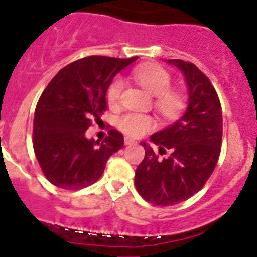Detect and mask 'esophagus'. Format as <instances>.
Returning a JSON list of instances; mask_svg holds the SVG:
<instances>
[{
	"label": "esophagus",
	"instance_id": "esophagus-1",
	"mask_svg": "<svg viewBox=\"0 0 257 257\" xmlns=\"http://www.w3.org/2000/svg\"><path fill=\"white\" fill-rule=\"evenodd\" d=\"M136 141L134 140V139H131V138H124V145H133V144H135Z\"/></svg>",
	"mask_w": 257,
	"mask_h": 257
}]
</instances>
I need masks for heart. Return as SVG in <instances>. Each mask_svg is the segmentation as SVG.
Here are the masks:
<instances>
[{
    "mask_svg": "<svg viewBox=\"0 0 257 257\" xmlns=\"http://www.w3.org/2000/svg\"><path fill=\"white\" fill-rule=\"evenodd\" d=\"M134 78L148 92L156 96L155 107L159 113L167 119H174L180 116L185 107L184 97L180 92L170 89L172 77L159 65H141L134 69ZM122 78H116L107 89V102L114 106L119 101L123 90ZM118 127L126 135L139 138L155 127L153 117L144 113H127L118 119Z\"/></svg>",
    "mask_w": 257,
    "mask_h": 257,
    "instance_id": "1",
    "label": "heart"
}]
</instances>
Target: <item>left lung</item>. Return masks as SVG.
Listing matches in <instances>:
<instances>
[{
	"mask_svg": "<svg viewBox=\"0 0 257 257\" xmlns=\"http://www.w3.org/2000/svg\"><path fill=\"white\" fill-rule=\"evenodd\" d=\"M184 74L188 107L175 123L151 135L159 159L149 144L141 143L145 158L135 173V187L145 200L173 206L199 192L213 173L221 153L222 108L212 83L193 63L169 59Z\"/></svg>",
	"mask_w": 257,
	"mask_h": 257,
	"instance_id": "8db88e82",
	"label": "left lung"
}]
</instances>
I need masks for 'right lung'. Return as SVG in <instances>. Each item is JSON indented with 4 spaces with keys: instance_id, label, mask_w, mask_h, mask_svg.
I'll return each instance as SVG.
<instances>
[{
    "instance_id": "1",
    "label": "right lung",
    "mask_w": 257,
    "mask_h": 257,
    "mask_svg": "<svg viewBox=\"0 0 257 257\" xmlns=\"http://www.w3.org/2000/svg\"><path fill=\"white\" fill-rule=\"evenodd\" d=\"M135 60L83 58L63 68L45 88L36 104L33 145L51 184L68 190L93 184L109 156L123 146V135L114 128L103 141L87 139L85 131L107 109V89L117 73Z\"/></svg>"
}]
</instances>
